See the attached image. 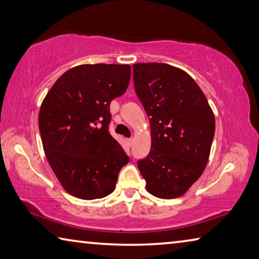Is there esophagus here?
<instances>
[{"label":"esophagus","mask_w":259,"mask_h":259,"mask_svg":"<svg viewBox=\"0 0 259 259\" xmlns=\"http://www.w3.org/2000/svg\"><path fill=\"white\" fill-rule=\"evenodd\" d=\"M126 143H128L129 146H131L134 144V138H128L126 139Z\"/></svg>","instance_id":"34e87169"}]
</instances>
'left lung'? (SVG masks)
<instances>
[{
  "instance_id": "obj_1",
  "label": "left lung",
  "mask_w": 259,
  "mask_h": 259,
  "mask_svg": "<svg viewBox=\"0 0 259 259\" xmlns=\"http://www.w3.org/2000/svg\"><path fill=\"white\" fill-rule=\"evenodd\" d=\"M134 84L150 116L152 146L138 160L147 191L161 199L183 195L207 165L214 116L196 82L181 68L161 63L134 66Z\"/></svg>"
}]
</instances>
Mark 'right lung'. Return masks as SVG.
<instances>
[{"instance_id": "add662e5", "label": "right lung", "mask_w": 259, "mask_h": 259, "mask_svg": "<svg viewBox=\"0 0 259 259\" xmlns=\"http://www.w3.org/2000/svg\"><path fill=\"white\" fill-rule=\"evenodd\" d=\"M129 65H80L64 73L48 93L38 114L47 159L63 187L83 200L114 191L129 162L109 134V105L129 85Z\"/></svg>"}]
</instances>
